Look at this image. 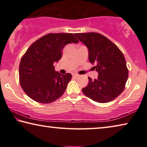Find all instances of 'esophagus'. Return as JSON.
Here are the masks:
<instances>
[{
  "label": "esophagus",
  "mask_w": 147,
  "mask_h": 147,
  "mask_svg": "<svg viewBox=\"0 0 147 147\" xmlns=\"http://www.w3.org/2000/svg\"><path fill=\"white\" fill-rule=\"evenodd\" d=\"M79 76L78 75V74H74V75H73V77H74V78H78Z\"/></svg>",
  "instance_id": "34e87169"
}]
</instances>
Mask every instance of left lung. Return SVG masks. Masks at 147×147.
<instances>
[{
    "mask_svg": "<svg viewBox=\"0 0 147 147\" xmlns=\"http://www.w3.org/2000/svg\"><path fill=\"white\" fill-rule=\"evenodd\" d=\"M76 37L88 49V59L98 72L97 79L88 78V85L82 92L99 103L115 100L124 90L128 69L122 51L114 43L97 32L76 33Z\"/></svg>",
    "mask_w": 147,
    "mask_h": 147,
    "instance_id": "8db88e82",
    "label": "left lung"
}]
</instances>
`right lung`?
Wrapping results in <instances>:
<instances>
[{"label": "right lung", "mask_w": 147, "mask_h": 147, "mask_svg": "<svg viewBox=\"0 0 147 147\" xmlns=\"http://www.w3.org/2000/svg\"><path fill=\"white\" fill-rule=\"evenodd\" d=\"M78 42L73 34L49 33L28 48L19 64V78L28 97L41 103H49L63 95L71 74H59L53 64L61 59L65 45Z\"/></svg>", "instance_id": "1"}]
</instances>
